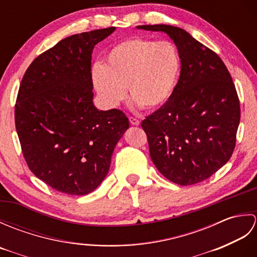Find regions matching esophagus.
Returning a JSON list of instances; mask_svg holds the SVG:
<instances>
[{
	"label": "esophagus",
	"instance_id": "1",
	"mask_svg": "<svg viewBox=\"0 0 257 257\" xmlns=\"http://www.w3.org/2000/svg\"><path fill=\"white\" fill-rule=\"evenodd\" d=\"M129 121H130V123L134 124V125H139L140 124V120L138 118L133 117V116L129 117Z\"/></svg>",
	"mask_w": 257,
	"mask_h": 257
}]
</instances>
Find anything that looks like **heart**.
I'll list each match as a JSON object with an SVG mask.
<instances>
[{"label":"heart","mask_w":257,"mask_h":257,"mask_svg":"<svg viewBox=\"0 0 257 257\" xmlns=\"http://www.w3.org/2000/svg\"><path fill=\"white\" fill-rule=\"evenodd\" d=\"M181 58L177 46L167 40L130 37L108 52L103 66L91 70L92 84L102 103L117 107L125 98V87L137 105L156 109L176 89Z\"/></svg>","instance_id":"b5f03b06"}]
</instances>
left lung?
<instances>
[{
  "mask_svg": "<svg viewBox=\"0 0 257 257\" xmlns=\"http://www.w3.org/2000/svg\"><path fill=\"white\" fill-rule=\"evenodd\" d=\"M161 31L176 43L181 73L166 103L141 122L152 162L170 181H204L230 160L241 118L231 74L215 52L171 25H140Z\"/></svg>",
  "mask_w": 257,
  "mask_h": 257,
  "instance_id": "8db88e82",
  "label": "left lung"
}]
</instances>
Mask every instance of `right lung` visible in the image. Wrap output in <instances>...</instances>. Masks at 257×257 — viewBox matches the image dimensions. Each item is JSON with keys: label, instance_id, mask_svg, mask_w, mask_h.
<instances>
[{"label": "right lung", "instance_id": "obj_1", "mask_svg": "<svg viewBox=\"0 0 257 257\" xmlns=\"http://www.w3.org/2000/svg\"><path fill=\"white\" fill-rule=\"evenodd\" d=\"M113 31L64 38L38 55L22 78L14 112L22 152L30 170L58 192L94 191L129 128L123 111L92 105L91 53Z\"/></svg>", "mask_w": 257, "mask_h": 257}]
</instances>
